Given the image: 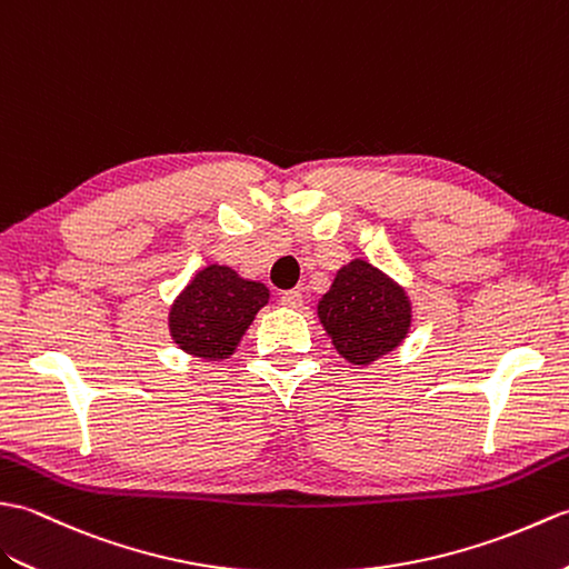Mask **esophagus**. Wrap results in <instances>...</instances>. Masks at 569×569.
I'll list each match as a JSON object with an SVG mask.
<instances>
[{"mask_svg":"<svg viewBox=\"0 0 569 569\" xmlns=\"http://www.w3.org/2000/svg\"><path fill=\"white\" fill-rule=\"evenodd\" d=\"M280 301H282L284 307L297 309V307H301V301H305V297H301L299 289H287V292L280 295Z\"/></svg>","mask_w":569,"mask_h":569,"instance_id":"1","label":"esophagus"}]
</instances>
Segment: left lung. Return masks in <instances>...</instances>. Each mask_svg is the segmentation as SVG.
<instances>
[{"label": "left lung", "instance_id": "1", "mask_svg": "<svg viewBox=\"0 0 569 569\" xmlns=\"http://www.w3.org/2000/svg\"><path fill=\"white\" fill-rule=\"evenodd\" d=\"M319 319L340 356L352 365H370L407 338L411 307L387 274L352 260L319 301Z\"/></svg>", "mask_w": 569, "mask_h": 569}]
</instances>
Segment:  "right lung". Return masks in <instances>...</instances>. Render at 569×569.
I'll list each match as a JSON object with an SVG mask.
<instances>
[{"label":"right lung","instance_id":"add662e5","mask_svg":"<svg viewBox=\"0 0 569 569\" xmlns=\"http://www.w3.org/2000/svg\"><path fill=\"white\" fill-rule=\"evenodd\" d=\"M268 297L264 284L241 280L231 268L211 264L172 305L174 343L197 358H229L260 307L268 305Z\"/></svg>","mask_w":569,"mask_h":569}]
</instances>
